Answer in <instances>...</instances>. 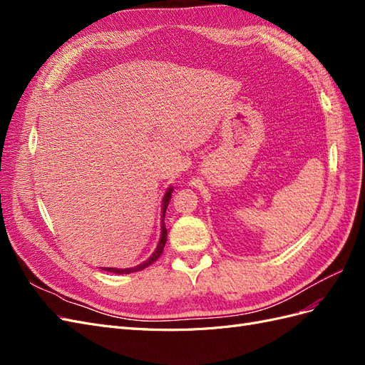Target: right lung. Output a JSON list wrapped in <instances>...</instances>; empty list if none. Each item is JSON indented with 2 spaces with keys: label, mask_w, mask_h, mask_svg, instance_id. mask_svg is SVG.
<instances>
[{
  "label": "right lung",
  "mask_w": 365,
  "mask_h": 365,
  "mask_svg": "<svg viewBox=\"0 0 365 365\" xmlns=\"http://www.w3.org/2000/svg\"><path fill=\"white\" fill-rule=\"evenodd\" d=\"M172 187L170 189L165 192V195H164V200H163V220H164V215H165V208H168V205H169V201H170V197H172ZM165 242H168V228H165V225L163 224V227H161V237H160V244H158V247H157V250H155V252L152 254V256L146 260V262H143L141 264H138V267H135V268H126V269H117V268H102V269H105V271H109V272H115V274H130V272H137V271H141V269H145V268H148L149 264H152L153 262H155L161 254H163V250H164V245H165Z\"/></svg>",
  "instance_id": "obj_1"
}]
</instances>
